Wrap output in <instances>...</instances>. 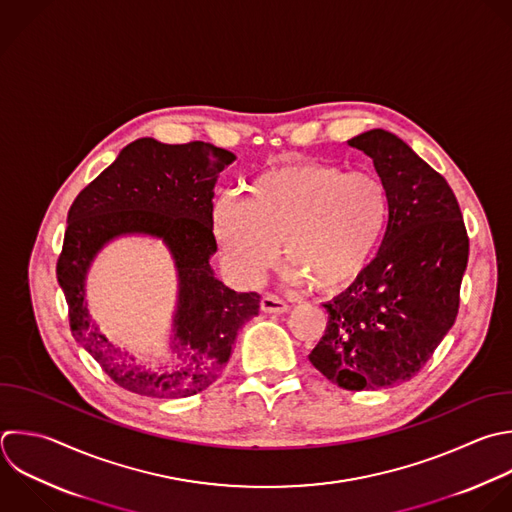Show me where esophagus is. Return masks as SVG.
Wrapping results in <instances>:
<instances>
[{"label":"esophagus","instance_id":"obj_1","mask_svg":"<svg viewBox=\"0 0 512 512\" xmlns=\"http://www.w3.org/2000/svg\"><path fill=\"white\" fill-rule=\"evenodd\" d=\"M260 308H262L264 312L282 314V312H286L290 306H288V302H284V300L278 298L276 294H264L262 300H260Z\"/></svg>","mask_w":512,"mask_h":512}]
</instances>
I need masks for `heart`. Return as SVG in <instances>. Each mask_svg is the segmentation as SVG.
<instances>
[{
  "instance_id": "b5f03b06",
  "label": "heart",
  "mask_w": 512,
  "mask_h": 512,
  "mask_svg": "<svg viewBox=\"0 0 512 512\" xmlns=\"http://www.w3.org/2000/svg\"><path fill=\"white\" fill-rule=\"evenodd\" d=\"M242 188L246 202L224 196L212 214L214 236L242 282H258L284 242L294 280L338 292L368 268L386 232L388 190L370 170L292 162L258 172Z\"/></svg>"
}]
</instances>
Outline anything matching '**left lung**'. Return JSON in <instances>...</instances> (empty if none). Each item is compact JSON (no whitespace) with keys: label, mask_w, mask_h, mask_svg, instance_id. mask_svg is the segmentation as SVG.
Masks as SVG:
<instances>
[{"label":"left lung","mask_w":512,"mask_h":512,"mask_svg":"<svg viewBox=\"0 0 512 512\" xmlns=\"http://www.w3.org/2000/svg\"><path fill=\"white\" fill-rule=\"evenodd\" d=\"M348 144L372 158L390 214L378 256L324 304L310 362L344 390H378L416 376L454 324L468 234L448 182L400 138L370 130Z\"/></svg>","instance_id":"8db88e82"}]
</instances>
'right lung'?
Wrapping results in <instances>:
<instances>
[{"label": "right lung", "instance_id": "add662e5", "mask_svg": "<svg viewBox=\"0 0 512 512\" xmlns=\"http://www.w3.org/2000/svg\"><path fill=\"white\" fill-rule=\"evenodd\" d=\"M234 160L232 152L208 142L160 144L142 138L128 144L68 212L56 274L72 334L130 392L184 398L206 390L226 366L242 324L260 310L258 292H234L210 268V256L218 250L212 226L214 184ZM132 231L162 237L179 266L177 364L168 371H150L120 351L89 324L83 304V278L95 252L108 239Z\"/></svg>", "mask_w": 512, "mask_h": 512}]
</instances>
